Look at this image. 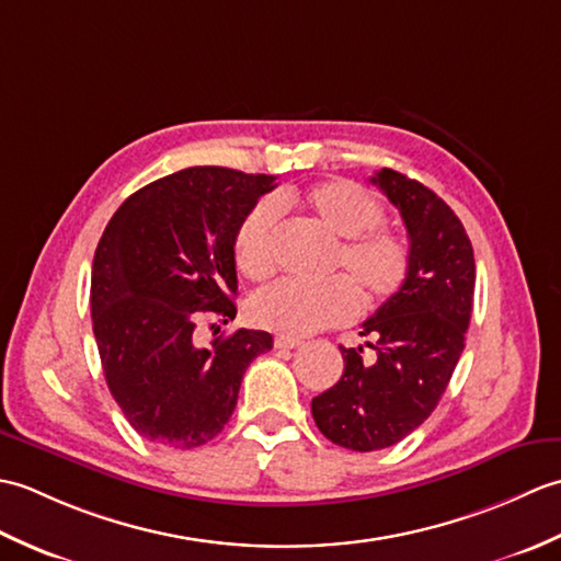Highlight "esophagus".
<instances>
[{"label":"esophagus","instance_id":"esophagus-1","mask_svg":"<svg viewBox=\"0 0 561 561\" xmlns=\"http://www.w3.org/2000/svg\"><path fill=\"white\" fill-rule=\"evenodd\" d=\"M274 347H277V350H296V347H301V340L299 337L277 335V337H274Z\"/></svg>","mask_w":561,"mask_h":561}]
</instances>
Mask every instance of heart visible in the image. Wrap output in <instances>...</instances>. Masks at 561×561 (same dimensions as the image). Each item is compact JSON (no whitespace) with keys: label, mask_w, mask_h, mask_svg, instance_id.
I'll return each instance as SVG.
<instances>
[{"label":"heart","mask_w":561,"mask_h":561,"mask_svg":"<svg viewBox=\"0 0 561 561\" xmlns=\"http://www.w3.org/2000/svg\"><path fill=\"white\" fill-rule=\"evenodd\" d=\"M304 209L316 229L337 238L330 272L316 287L279 282L250 299L255 325L287 337L313 335L347 323L364 308H378L402 291L412 272L408 236L383 226L386 209L376 195L352 181H323L306 190H282L260 199L233 236L236 265L250 282H265L277 270L279 209Z\"/></svg>","instance_id":"1"}]
</instances>
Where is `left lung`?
Returning a JSON list of instances; mask_svg holds the SVG:
<instances>
[{
	"mask_svg": "<svg viewBox=\"0 0 561 561\" xmlns=\"http://www.w3.org/2000/svg\"><path fill=\"white\" fill-rule=\"evenodd\" d=\"M380 187L408 229L412 272L366 320L364 347H340L344 374L311 402L325 438L350 450H380L412 434L444 396L465 347L474 296V255L468 233L434 190L392 169Z\"/></svg>",
	"mask_w": 561,
	"mask_h": 561,
	"instance_id": "obj_1",
	"label": "left lung"
}]
</instances>
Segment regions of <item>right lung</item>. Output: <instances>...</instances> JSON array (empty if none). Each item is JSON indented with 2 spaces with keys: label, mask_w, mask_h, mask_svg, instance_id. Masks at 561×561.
<instances>
[{
  "label": "right lung",
  "mask_w": 561,
  "mask_h": 561,
  "mask_svg": "<svg viewBox=\"0 0 561 561\" xmlns=\"http://www.w3.org/2000/svg\"><path fill=\"white\" fill-rule=\"evenodd\" d=\"M272 187L274 175L195 165L137 190L105 226L91 272L93 335L115 402L151 444L211 440L245 368L272 350L270 332L245 328L197 340L205 316L236 318L233 236Z\"/></svg>",
  "instance_id": "obj_1"
}]
</instances>
